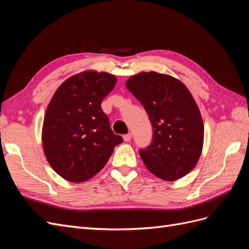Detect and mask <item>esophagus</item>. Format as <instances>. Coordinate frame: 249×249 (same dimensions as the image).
<instances>
[{
    "label": "esophagus",
    "mask_w": 249,
    "mask_h": 249,
    "mask_svg": "<svg viewBox=\"0 0 249 249\" xmlns=\"http://www.w3.org/2000/svg\"><path fill=\"white\" fill-rule=\"evenodd\" d=\"M131 139H132V134H131V133L126 134V135H124V140L125 142L131 141Z\"/></svg>",
    "instance_id": "obj_1"
}]
</instances>
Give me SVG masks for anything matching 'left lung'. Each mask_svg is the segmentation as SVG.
<instances>
[{
  "instance_id": "1",
  "label": "left lung",
  "mask_w": 249,
  "mask_h": 249,
  "mask_svg": "<svg viewBox=\"0 0 249 249\" xmlns=\"http://www.w3.org/2000/svg\"><path fill=\"white\" fill-rule=\"evenodd\" d=\"M125 86L142 104L153 125V141L139 150L146 168L164 180H177L197 164L203 145V123L192 94L169 74L139 72Z\"/></svg>"
}]
</instances>
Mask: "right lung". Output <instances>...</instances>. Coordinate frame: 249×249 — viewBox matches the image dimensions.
I'll use <instances>...</instances> for the list:
<instances>
[{
  "instance_id": "right-lung-1",
  "label": "right lung",
  "mask_w": 249,
  "mask_h": 249,
  "mask_svg": "<svg viewBox=\"0 0 249 249\" xmlns=\"http://www.w3.org/2000/svg\"><path fill=\"white\" fill-rule=\"evenodd\" d=\"M116 82L111 73L85 71L65 80L52 97L43 119L42 147L52 168L69 182L94 177L123 142L101 107Z\"/></svg>"
}]
</instances>
